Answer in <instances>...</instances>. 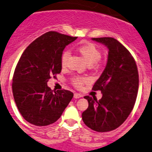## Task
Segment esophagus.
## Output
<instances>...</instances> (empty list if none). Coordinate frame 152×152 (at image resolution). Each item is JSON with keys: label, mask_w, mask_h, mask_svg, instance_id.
<instances>
[{"label": "esophagus", "mask_w": 152, "mask_h": 152, "mask_svg": "<svg viewBox=\"0 0 152 152\" xmlns=\"http://www.w3.org/2000/svg\"><path fill=\"white\" fill-rule=\"evenodd\" d=\"M81 96H82V95L81 94H80V93H75V94H74V98L75 99H79V98H80Z\"/></svg>", "instance_id": "esophagus-1"}]
</instances>
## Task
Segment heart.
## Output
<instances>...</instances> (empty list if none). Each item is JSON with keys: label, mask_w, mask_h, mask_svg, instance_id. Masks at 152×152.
Instances as JSON below:
<instances>
[{"label": "heart", "mask_w": 152, "mask_h": 152, "mask_svg": "<svg viewBox=\"0 0 152 152\" xmlns=\"http://www.w3.org/2000/svg\"><path fill=\"white\" fill-rule=\"evenodd\" d=\"M77 51L89 65H92L94 63H98L102 56L101 50L99 49L95 44L90 42L79 46L77 47ZM69 56H70V53L69 50H65L62 53L61 56V65L62 67H65L66 65ZM87 81H88V79L87 77H79V76H74L72 79L73 85L77 87H81L83 84L87 83Z\"/></svg>", "instance_id": "1"}]
</instances>
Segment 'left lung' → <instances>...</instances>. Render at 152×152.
<instances>
[{
  "label": "left lung",
  "instance_id": "1",
  "mask_svg": "<svg viewBox=\"0 0 152 152\" xmlns=\"http://www.w3.org/2000/svg\"><path fill=\"white\" fill-rule=\"evenodd\" d=\"M92 40L108 49L105 69L92 90H100L101 99L86 96L89 106L82 113L83 123L94 131L104 133L119 127L134 107L139 89V73L134 58L113 37Z\"/></svg>",
  "mask_w": 152,
  "mask_h": 152
}]
</instances>
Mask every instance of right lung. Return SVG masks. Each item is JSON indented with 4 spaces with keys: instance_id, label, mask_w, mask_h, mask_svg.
Instances as JSON below:
<instances>
[{
    "instance_id": "obj_1",
    "label": "right lung",
    "mask_w": 152,
    "mask_h": 152,
    "mask_svg": "<svg viewBox=\"0 0 152 152\" xmlns=\"http://www.w3.org/2000/svg\"><path fill=\"white\" fill-rule=\"evenodd\" d=\"M76 39L48 31L29 44L21 56L12 77V94L22 116L31 124H53L73 98L69 90H52L47 81L60 73L62 51Z\"/></svg>"
}]
</instances>
